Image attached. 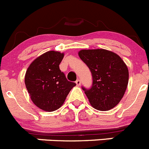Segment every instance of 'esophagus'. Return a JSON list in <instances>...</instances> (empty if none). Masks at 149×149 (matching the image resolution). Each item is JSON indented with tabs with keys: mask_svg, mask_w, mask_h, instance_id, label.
Here are the masks:
<instances>
[{
	"mask_svg": "<svg viewBox=\"0 0 149 149\" xmlns=\"http://www.w3.org/2000/svg\"><path fill=\"white\" fill-rule=\"evenodd\" d=\"M76 84H77L78 86H80L81 85V81H80V79H77L76 81Z\"/></svg>",
	"mask_w": 149,
	"mask_h": 149,
	"instance_id": "esophagus-1",
	"label": "esophagus"
}]
</instances>
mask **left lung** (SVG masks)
I'll return each instance as SVG.
<instances>
[{
    "label": "left lung",
    "mask_w": 149,
    "mask_h": 149,
    "mask_svg": "<svg viewBox=\"0 0 149 149\" xmlns=\"http://www.w3.org/2000/svg\"><path fill=\"white\" fill-rule=\"evenodd\" d=\"M79 58L89 68L93 84L82 88L90 104L99 111H109L121 101L128 83V69L116 53L104 49H81Z\"/></svg>",
    "instance_id": "obj_1"
}]
</instances>
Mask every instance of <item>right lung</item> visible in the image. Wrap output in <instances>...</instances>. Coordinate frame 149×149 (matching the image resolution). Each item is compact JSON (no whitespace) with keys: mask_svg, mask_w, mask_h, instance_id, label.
<instances>
[{"mask_svg":"<svg viewBox=\"0 0 149 149\" xmlns=\"http://www.w3.org/2000/svg\"><path fill=\"white\" fill-rule=\"evenodd\" d=\"M65 54L48 51L30 64L25 74L24 82L30 99L40 109L51 112L64 104L76 83L68 81L59 65Z\"/></svg>","mask_w":149,"mask_h":149,"instance_id":"right-lung-1","label":"right lung"}]
</instances>
